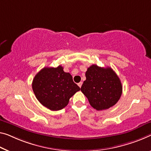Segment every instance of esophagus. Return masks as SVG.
Returning a JSON list of instances; mask_svg holds the SVG:
<instances>
[{
	"mask_svg": "<svg viewBox=\"0 0 151 151\" xmlns=\"http://www.w3.org/2000/svg\"><path fill=\"white\" fill-rule=\"evenodd\" d=\"M78 85L79 86V87L81 88V87H82V82H80V83H78Z\"/></svg>",
	"mask_w": 151,
	"mask_h": 151,
	"instance_id": "esophagus-1",
	"label": "esophagus"
}]
</instances>
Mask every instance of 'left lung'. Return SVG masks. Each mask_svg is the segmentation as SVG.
<instances>
[{"instance_id": "1", "label": "left lung", "mask_w": 151, "mask_h": 151, "mask_svg": "<svg viewBox=\"0 0 151 151\" xmlns=\"http://www.w3.org/2000/svg\"><path fill=\"white\" fill-rule=\"evenodd\" d=\"M86 78L81 91L94 109L98 111L107 109L117 103L122 94V85L111 68L92 65L86 72Z\"/></svg>"}]
</instances>
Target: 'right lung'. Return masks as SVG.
<instances>
[{
  "label": "right lung",
  "mask_w": 151,
  "mask_h": 151,
  "mask_svg": "<svg viewBox=\"0 0 151 151\" xmlns=\"http://www.w3.org/2000/svg\"><path fill=\"white\" fill-rule=\"evenodd\" d=\"M32 89L38 101L51 111H59L68 105L69 99L80 90L72 76L63 67L44 68L32 82Z\"/></svg>",
  "instance_id": "right-lung-1"
}]
</instances>
